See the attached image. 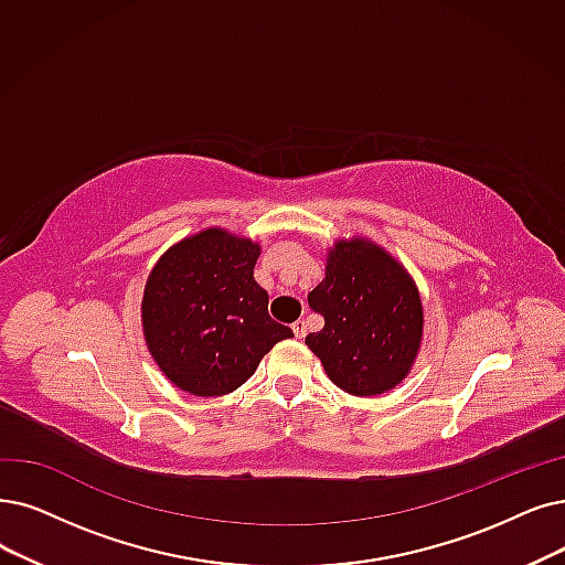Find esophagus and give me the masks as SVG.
Here are the masks:
<instances>
[{"instance_id":"esophagus-1","label":"esophagus","mask_w":565,"mask_h":565,"mask_svg":"<svg viewBox=\"0 0 565 565\" xmlns=\"http://www.w3.org/2000/svg\"><path fill=\"white\" fill-rule=\"evenodd\" d=\"M291 331H295L297 338H303V335H306V322H303V320H297L295 324H291Z\"/></svg>"}]
</instances>
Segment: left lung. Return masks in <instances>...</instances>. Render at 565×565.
Listing matches in <instances>:
<instances>
[{
	"label": "left lung",
	"instance_id": "1",
	"mask_svg": "<svg viewBox=\"0 0 565 565\" xmlns=\"http://www.w3.org/2000/svg\"><path fill=\"white\" fill-rule=\"evenodd\" d=\"M324 327L306 335L335 387L377 396L411 373L424 310L415 280L385 247L366 238L335 241L324 280L308 295Z\"/></svg>",
	"mask_w": 565,
	"mask_h": 565
}]
</instances>
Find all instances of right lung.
I'll return each instance as SVG.
<instances>
[{"label": "right lung", "mask_w": 565, "mask_h": 565, "mask_svg": "<svg viewBox=\"0 0 565 565\" xmlns=\"http://www.w3.org/2000/svg\"><path fill=\"white\" fill-rule=\"evenodd\" d=\"M259 245L211 227L183 238L150 270L141 322L154 364L178 390L222 396L250 377L262 356L291 338L270 320L255 280Z\"/></svg>", "instance_id": "obj_1"}]
</instances>
